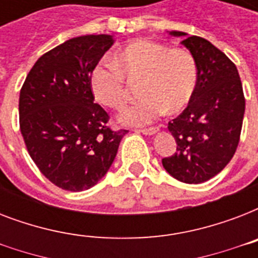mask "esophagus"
Wrapping results in <instances>:
<instances>
[{
  "mask_svg": "<svg viewBox=\"0 0 258 258\" xmlns=\"http://www.w3.org/2000/svg\"><path fill=\"white\" fill-rule=\"evenodd\" d=\"M138 133L145 134V135H153L158 131V127H150V128H142V130H137Z\"/></svg>",
  "mask_w": 258,
  "mask_h": 258,
  "instance_id": "1",
  "label": "esophagus"
}]
</instances>
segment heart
<instances>
[{
    "instance_id": "obj_1",
    "label": "heart",
    "mask_w": 258,
    "mask_h": 258,
    "mask_svg": "<svg viewBox=\"0 0 258 258\" xmlns=\"http://www.w3.org/2000/svg\"><path fill=\"white\" fill-rule=\"evenodd\" d=\"M143 97L120 115L125 124H147L166 111L178 113L194 97L198 66L192 54L151 40H135L97 64L89 75L93 97L107 108L119 111L128 101V83H141Z\"/></svg>"
}]
</instances>
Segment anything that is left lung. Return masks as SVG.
Instances as JSON below:
<instances>
[{
	"label": "left lung",
	"mask_w": 258,
	"mask_h": 258,
	"mask_svg": "<svg viewBox=\"0 0 258 258\" xmlns=\"http://www.w3.org/2000/svg\"><path fill=\"white\" fill-rule=\"evenodd\" d=\"M171 36H186L172 30ZM196 58L198 86L179 116L169 121L176 151L162 165L184 183L206 182L225 169L240 142L245 96L237 67L212 42L198 36L182 41Z\"/></svg>",
	"instance_id": "obj_1"
}]
</instances>
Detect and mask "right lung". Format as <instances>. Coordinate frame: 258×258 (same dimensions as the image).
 Wrapping results in <instances>:
<instances>
[{
    "label": "right lung",
    "mask_w": 258,
    "mask_h": 258,
    "mask_svg": "<svg viewBox=\"0 0 258 258\" xmlns=\"http://www.w3.org/2000/svg\"><path fill=\"white\" fill-rule=\"evenodd\" d=\"M113 44L109 34L71 38L38 58L20 91V130L38 170L57 187L83 191L105 175L127 130L109 128L89 75Z\"/></svg>",
    "instance_id": "1"
}]
</instances>
